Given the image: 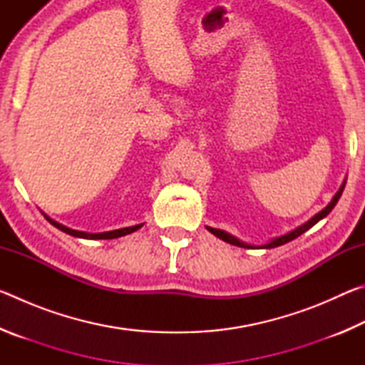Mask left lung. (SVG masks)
Segmentation results:
<instances>
[{"label": "left lung", "instance_id": "8db88e82", "mask_svg": "<svg viewBox=\"0 0 365 365\" xmlns=\"http://www.w3.org/2000/svg\"><path fill=\"white\" fill-rule=\"evenodd\" d=\"M343 190H344V182H343V185L341 187H339V190L336 191V195L333 196V200L329 202V206L327 207H324L322 211H320L319 214H316L314 215V217L311 219V220H307L306 224H302L301 227H298L296 228V230H293V232H289V233H287V235H283V237H279V238H275V240H272L270 243H267V245H264V246H261V248H267V250H270V248H275V246H282V245H285V243H288V242H292V240H294V238H298L299 235H302L304 232H307L309 228L311 227H314L317 224L319 220H322L324 217H327V215L330 214V211L333 207H335V205L338 202V200H339V196H341V193H343ZM207 230L211 232L212 235H215V237L217 238H220V240H224V242H227V243H230V245H235V246H242V248H252V246H250V245H246V243H243V242H240V240H237L235 237H232V235H228V233H225L224 230H217V228H211V227H207Z\"/></svg>", "mask_w": 365, "mask_h": 365}]
</instances>
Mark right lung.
Returning <instances> with one entry per match:
<instances>
[{"label": "right lung", "instance_id": "add662e5", "mask_svg": "<svg viewBox=\"0 0 365 365\" xmlns=\"http://www.w3.org/2000/svg\"><path fill=\"white\" fill-rule=\"evenodd\" d=\"M49 224H53L56 228H59L61 232H66L72 235V237H78V238H86V240H113V238H119L123 237V235H128L135 230H138L140 227H143V224L140 225H133V227H125V228H119V230H113V232H104V233H86V232H78V230H72V228H67L64 225L58 224L53 219L46 217Z\"/></svg>", "mask_w": 365, "mask_h": 365}]
</instances>
